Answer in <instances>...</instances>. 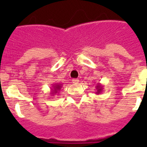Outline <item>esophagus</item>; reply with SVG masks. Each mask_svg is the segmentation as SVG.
<instances>
[{
	"label": "esophagus",
	"mask_w": 147,
	"mask_h": 147,
	"mask_svg": "<svg viewBox=\"0 0 147 147\" xmlns=\"http://www.w3.org/2000/svg\"><path fill=\"white\" fill-rule=\"evenodd\" d=\"M78 82H79V80L77 79V78H74V79H72V83H74V84H78Z\"/></svg>",
	"instance_id": "esophagus-1"
}]
</instances>
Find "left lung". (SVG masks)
Returning <instances> with one entry per match:
<instances>
[{
	"label": "left lung",
	"mask_w": 147,
	"mask_h": 147,
	"mask_svg": "<svg viewBox=\"0 0 147 147\" xmlns=\"http://www.w3.org/2000/svg\"><path fill=\"white\" fill-rule=\"evenodd\" d=\"M103 88H104V86H103L101 84H100V83H98V85H96V94H99L100 93V92H102L103 91Z\"/></svg>",
	"instance_id": "8db88e82"
}]
</instances>
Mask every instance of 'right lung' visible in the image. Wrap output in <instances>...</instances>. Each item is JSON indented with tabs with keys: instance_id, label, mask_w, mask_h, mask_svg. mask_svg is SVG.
<instances>
[{
	"instance_id": "right-lung-1",
	"label": "right lung",
	"mask_w": 147,
	"mask_h": 147,
	"mask_svg": "<svg viewBox=\"0 0 147 147\" xmlns=\"http://www.w3.org/2000/svg\"><path fill=\"white\" fill-rule=\"evenodd\" d=\"M62 84H59V83H57V84H53V87L51 88V93L50 94H52V96H53V94H55L59 93V92L60 91V89L62 88Z\"/></svg>"
}]
</instances>
